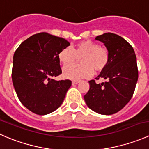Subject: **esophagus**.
Listing matches in <instances>:
<instances>
[{
    "label": "esophagus",
    "mask_w": 149,
    "mask_h": 149,
    "mask_svg": "<svg viewBox=\"0 0 149 149\" xmlns=\"http://www.w3.org/2000/svg\"><path fill=\"white\" fill-rule=\"evenodd\" d=\"M79 82H80V81H72V84H73V85H74V84H79Z\"/></svg>",
    "instance_id": "esophagus-1"
}]
</instances>
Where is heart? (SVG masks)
Listing matches in <instances>:
<instances>
[{"label":"heart","mask_w":149,"mask_h":149,"mask_svg":"<svg viewBox=\"0 0 149 149\" xmlns=\"http://www.w3.org/2000/svg\"><path fill=\"white\" fill-rule=\"evenodd\" d=\"M109 57L107 48L91 40L79 42L73 49L69 47L63 48L58 54L60 62L67 65L63 68V76L74 81L91 77L94 70L102 71L109 63ZM77 57L80 58V65H71Z\"/></svg>","instance_id":"heart-1"}]
</instances>
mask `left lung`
<instances>
[{
  "mask_svg": "<svg viewBox=\"0 0 149 149\" xmlns=\"http://www.w3.org/2000/svg\"><path fill=\"white\" fill-rule=\"evenodd\" d=\"M109 52L107 66L95 79H105L101 84L88 81L90 88L84 96L87 106L95 112L109 115L119 112L133 97L139 78L137 61L133 47L113 33L97 36Z\"/></svg>",
  "mask_w": 149,
  "mask_h": 149,
  "instance_id": "8db88e82",
  "label": "left lung"
}]
</instances>
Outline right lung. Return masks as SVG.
Returning <instances> with one entry per match:
<instances>
[{
	"mask_svg": "<svg viewBox=\"0 0 149 149\" xmlns=\"http://www.w3.org/2000/svg\"><path fill=\"white\" fill-rule=\"evenodd\" d=\"M69 42L46 32L24 41L13 55L12 81L22 104L31 112L45 115L63 102L71 81H56L62 73L58 54Z\"/></svg>",
	"mask_w": 149,
	"mask_h": 149,
	"instance_id": "right-lung-1",
	"label": "right lung"
}]
</instances>
